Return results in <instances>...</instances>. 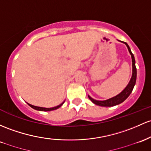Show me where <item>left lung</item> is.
Here are the masks:
<instances>
[{
  "instance_id": "8db88e82",
  "label": "left lung",
  "mask_w": 151,
  "mask_h": 151,
  "mask_svg": "<svg viewBox=\"0 0 151 151\" xmlns=\"http://www.w3.org/2000/svg\"><path fill=\"white\" fill-rule=\"evenodd\" d=\"M125 44H126L127 49H128L129 52L130 53L132 57V75L131 77V79H130V82L127 84V86L125 87V89H124L123 91L120 94H117L115 97H112V98L109 99V100H104V101H97L95 100H93L92 98H91L89 96H88L89 100L92 101L94 104L95 105H99V106H102V107H112V106H115L117 105H119V104L122 103V102H124L127 97H129L130 93L132 92V89H133L134 86H135V82H136V77H137V70L136 67H135V58H134V55L132 54L131 52V50H130V47L127 45L126 42H124Z\"/></svg>"
}]
</instances>
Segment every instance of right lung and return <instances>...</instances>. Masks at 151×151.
Returning a JSON list of instances; mask_svg holds the SVG:
<instances>
[{
    "instance_id": "1",
    "label": "right lung",
    "mask_w": 151,
    "mask_h": 151,
    "mask_svg": "<svg viewBox=\"0 0 151 151\" xmlns=\"http://www.w3.org/2000/svg\"><path fill=\"white\" fill-rule=\"evenodd\" d=\"M63 103L64 102H62V104H60L59 105L57 106V107H51V108H45V107H36V106H34L32 105H30V104L28 103V105H29L30 107H32L33 109H35L36 110H40V111H51V110H57V109L59 108V107H60L61 106L63 105Z\"/></svg>"
}]
</instances>
